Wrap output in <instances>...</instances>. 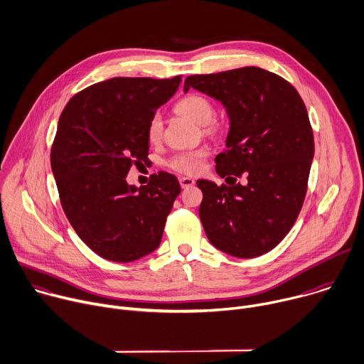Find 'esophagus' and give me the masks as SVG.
<instances>
[{
    "label": "esophagus",
    "mask_w": 364,
    "mask_h": 364,
    "mask_svg": "<svg viewBox=\"0 0 364 364\" xmlns=\"http://www.w3.org/2000/svg\"><path fill=\"white\" fill-rule=\"evenodd\" d=\"M179 183H181V186L185 189V188H191V186H193V185H195V181H193L192 178L183 176V178H181V179H179Z\"/></svg>",
    "instance_id": "1"
}]
</instances>
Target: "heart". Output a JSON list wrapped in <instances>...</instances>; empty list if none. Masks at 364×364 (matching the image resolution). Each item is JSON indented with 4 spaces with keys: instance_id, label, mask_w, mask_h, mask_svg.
I'll return each instance as SVG.
<instances>
[{
    "instance_id": "heart-1",
    "label": "heart",
    "mask_w": 364,
    "mask_h": 364,
    "mask_svg": "<svg viewBox=\"0 0 364 364\" xmlns=\"http://www.w3.org/2000/svg\"><path fill=\"white\" fill-rule=\"evenodd\" d=\"M175 109L176 112L186 116L192 122L198 124H205L209 133H220L223 130V126H224L223 122H220L218 119H212L215 113L212 102L203 95L189 93L183 96L181 100H178V103L175 105ZM162 133H164L162 117L159 113H155L151 116L146 126L148 140L151 143H158L162 139ZM209 154L210 152L208 148H198L192 151L179 152L168 161V166L172 171L179 172L182 175H196L203 169L205 161L208 159Z\"/></svg>"
}]
</instances>
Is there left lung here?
Returning <instances> with one entry per match:
<instances>
[{
    "instance_id": "8db88e82",
    "label": "left lung",
    "mask_w": 364,
    "mask_h": 364,
    "mask_svg": "<svg viewBox=\"0 0 364 364\" xmlns=\"http://www.w3.org/2000/svg\"><path fill=\"white\" fill-rule=\"evenodd\" d=\"M191 87L221 100L231 119L227 149L215 158L230 186L196 181L205 234L232 257H259L282 241L304 203L314 156L306 105L291 83L259 67L188 76ZM242 176L245 187L236 183Z\"/></svg>"
}]
</instances>
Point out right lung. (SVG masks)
Instances as JSON below:
<instances>
[{"label": "right lung", "mask_w": 364, "mask_h": 364, "mask_svg": "<svg viewBox=\"0 0 364 364\" xmlns=\"http://www.w3.org/2000/svg\"><path fill=\"white\" fill-rule=\"evenodd\" d=\"M182 76L113 77L76 93L60 114L50 161L63 210L97 255L130 262L155 251L181 193L168 172L130 186L133 165L148 162L146 126Z\"/></svg>", "instance_id": "obj_1"}]
</instances>
